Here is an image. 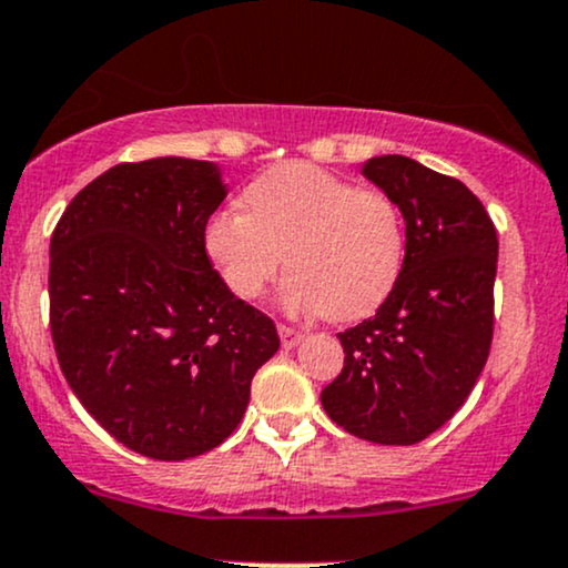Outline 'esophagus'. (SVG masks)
<instances>
[{"mask_svg":"<svg viewBox=\"0 0 568 568\" xmlns=\"http://www.w3.org/2000/svg\"><path fill=\"white\" fill-rule=\"evenodd\" d=\"M278 337H282V346L284 348H295L297 343L303 341V333H301V329L286 327V324H282V327H278Z\"/></svg>","mask_w":568,"mask_h":568,"instance_id":"esophagus-1","label":"esophagus"}]
</instances>
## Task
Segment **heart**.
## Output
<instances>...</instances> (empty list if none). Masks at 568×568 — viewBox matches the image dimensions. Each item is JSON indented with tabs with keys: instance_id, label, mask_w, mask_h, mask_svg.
<instances>
[{
	"instance_id": "obj_1",
	"label": "heart",
	"mask_w": 568,
	"mask_h": 568,
	"mask_svg": "<svg viewBox=\"0 0 568 568\" xmlns=\"http://www.w3.org/2000/svg\"><path fill=\"white\" fill-rule=\"evenodd\" d=\"M246 212H216L203 244L227 290L257 301L282 284L290 314L359 318L392 295L405 265L403 212L388 195L311 163L265 171L244 193Z\"/></svg>"
}]
</instances>
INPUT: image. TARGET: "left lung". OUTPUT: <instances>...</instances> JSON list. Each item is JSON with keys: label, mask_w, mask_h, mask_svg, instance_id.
<instances>
[{"label": "left lung", "mask_w": 568, "mask_h": 568, "mask_svg": "<svg viewBox=\"0 0 568 568\" xmlns=\"http://www.w3.org/2000/svg\"><path fill=\"white\" fill-rule=\"evenodd\" d=\"M362 176L403 212L405 265L375 316L337 333L346 359L322 405L348 435L413 445L454 418L486 367L499 241L467 184L413 158H369Z\"/></svg>", "instance_id": "obj_1"}]
</instances>
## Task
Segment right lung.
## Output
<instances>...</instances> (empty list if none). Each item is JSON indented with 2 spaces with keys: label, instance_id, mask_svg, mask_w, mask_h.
<instances>
[{
  "label": "right lung",
  "instance_id": "add662e5",
  "mask_svg": "<svg viewBox=\"0 0 568 568\" xmlns=\"http://www.w3.org/2000/svg\"><path fill=\"white\" fill-rule=\"evenodd\" d=\"M227 195L216 163H120L50 239V333L69 386L136 454L182 462L244 418L276 324L233 295L203 244Z\"/></svg>",
  "mask_w": 568,
  "mask_h": 568
}]
</instances>
